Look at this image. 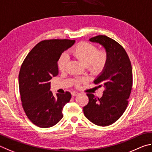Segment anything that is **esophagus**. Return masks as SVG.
Segmentation results:
<instances>
[{
    "label": "esophagus",
    "instance_id": "34e87169",
    "mask_svg": "<svg viewBox=\"0 0 152 152\" xmlns=\"http://www.w3.org/2000/svg\"><path fill=\"white\" fill-rule=\"evenodd\" d=\"M79 94L78 92H77V91H72L71 92V95H72V96H77V95H78Z\"/></svg>",
    "mask_w": 152,
    "mask_h": 152
}]
</instances>
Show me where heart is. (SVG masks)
Returning a JSON list of instances; mask_svg holds the SVG:
<instances>
[{
  "label": "heart",
  "mask_w": 152,
  "mask_h": 152,
  "mask_svg": "<svg viewBox=\"0 0 152 152\" xmlns=\"http://www.w3.org/2000/svg\"><path fill=\"white\" fill-rule=\"evenodd\" d=\"M71 54L87 66L88 71L93 75H99L105 70L110 61V55L106 50H99L95 45L87 42H81L71 50ZM68 58L63 54L58 58L57 66L58 70H65ZM86 81L84 78H75L73 83L79 87Z\"/></svg>",
  "instance_id": "b5f03b06"
}]
</instances>
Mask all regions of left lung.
Instances as JSON below:
<instances>
[{"instance_id": "left-lung-1", "label": "left lung", "mask_w": 152, "mask_h": 152, "mask_svg": "<svg viewBox=\"0 0 152 152\" xmlns=\"http://www.w3.org/2000/svg\"><path fill=\"white\" fill-rule=\"evenodd\" d=\"M99 42L110 55V61L101 75L94 81L104 87L103 96L99 98L87 94L89 102L83 107L84 115L93 124L108 126L118 120L128 105L133 86L131 61L126 50L115 40L105 35L89 39Z\"/></svg>"}]
</instances>
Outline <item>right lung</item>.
Masks as SVG:
<instances>
[{
	"instance_id": "add662e5",
	"label": "right lung",
	"mask_w": 152,
	"mask_h": 152,
	"mask_svg": "<svg viewBox=\"0 0 152 152\" xmlns=\"http://www.w3.org/2000/svg\"><path fill=\"white\" fill-rule=\"evenodd\" d=\"M75 40L49 39L37 43L26 55L18 75L23 110L32 123L42 128L57 124L63 118V109L71 97L69 91H50V80L58 75L57 61Z\"/></svg>"
}]
</instances>
